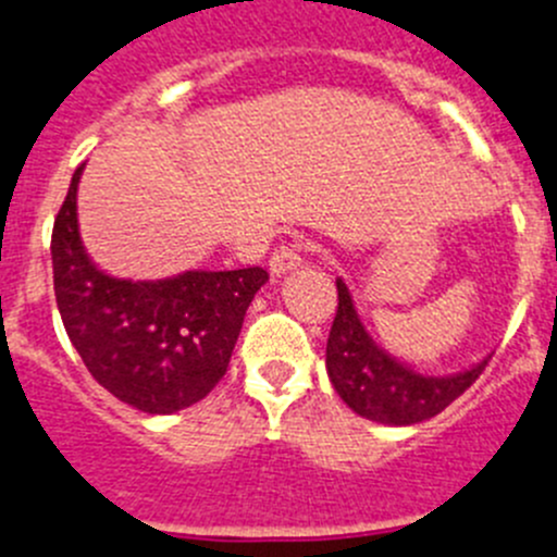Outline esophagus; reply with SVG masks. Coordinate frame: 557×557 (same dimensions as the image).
<instances>
[{"label":"esophagus","mask_w":557,"mask_h":557,"mask_svg":"<svg viewBox=\"0 0 557 557\" xmlns=\"http://www.w3.org/2000/svg\"><path fill=\"white\" fill-rule=\"evenodd\" d=\"M296 267H302V244H283L272 252L269 258V269L272 274H285V272H294Z\"/></svg>","instance_id":"esophagus-1"}]
</instances>
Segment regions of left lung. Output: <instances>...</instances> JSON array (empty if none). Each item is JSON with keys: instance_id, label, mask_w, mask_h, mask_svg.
Returning <instances> with one entry per match:
<instances>
[{"instance_id": "left-lung-1", "label": "left lung", "mask_w": 557, "mask_h": 557, "mask_svg": "<svg viewBox=\"0 0 557 557\" xmlns=\"http://www.w3.org/2000/svg\"><path fill=\"white\" fill-rule=\"evenodd\" d=\"M490 357L456 376H423L384 355L368 337L349 288L337 280V310L326 341V373L337 396L360 418L412 425L434 418L475 382Z\"/></svg>"}]
</instances>
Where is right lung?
<instances>
[{
	"instance_id": "add662e5",
	"label": "right lung",
	"mask_w": 557,
	"mask_h": 557,
	"mask_svg": "<svg viewBox=\"0 0 557 557\" xmlns=\"http://www.w3.org/2000/svg\"><path fill=\"white\" fill-rule=\"evenodd\" d=\"M85 168V164H82ZM76 168L51 231L54 296L67 337L103 389L148 414L202 401L225 376L261 267L132 283L98 272L76 225Z\"/></svg>"
}]
</instances>
